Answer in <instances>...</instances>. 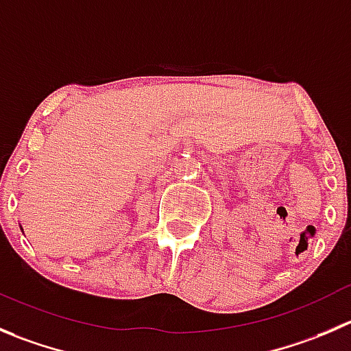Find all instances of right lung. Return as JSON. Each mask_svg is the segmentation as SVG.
<instances>
[{
	"instance_id": "obj_1",
	"label": "right lung",
	"mask_w": 351,
	"mask_h": 351,
	"mask_svg": "<svg viewBox=\"0 0 351 351\" xmlns=\"http://www.w3.org/2000/svg\"><path fill=\"white\" fill-rule=\"evenodd\" d=\"M20 231H22V232H23V229H22V226H20Z\"/></svg>"
}]
</instances>
